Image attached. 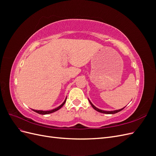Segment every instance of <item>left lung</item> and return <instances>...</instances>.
Here are the masks:
<instances>
[{"label":"left lung","mask_w":156,"mask_h":156,"mask_svg":"<svg viewBox=\"0 0 156 156\" xmlns=\"http://www.w3.org/2000/svg\"><path fill=\"white\" fill-rule=\"evenodd\" d=\"M88 101H89V102H90V105H92V107L94 108V109H95L96 111H97L98 112H101V113H105V114H108V115H111V114H115V113H117V112H120V111H121L122 110H123L124 108H125V107H123V108H120V109H119V110H115V111H103V110H101V109H100V108H97L96 107H95L94 106L92 103V102L90 101V100L88 99Z\"/></svg>","instance_id":"8db88e82"}]
</instances>
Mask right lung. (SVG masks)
Instances as JSON below:
<instances>
[{
    "label": "right lung",
    "mask_w": 156,
    "mask_h": 156,
    "mask_svg": "<svg viewBox=\"0 0 156 156\" xmlns=\"http://www.w3.org/2000/svg\"><path fill=\"white\" fill-rule=\"evenodd\" d=\"M66 99H67V97L66 98V99H65V100L64 101V102L62 103V104H61L60 106H58V107H56V108H54V109H52V110H49V111H42V110H34V109H32V111H34V112H37V113H38V114H40V115H48V114H50V113H53V112H55V111H58V110H59L60 108L62 107L64 104H65V103H66Z\"/></svg>",
    "instance_id": "right-lung-1"
}]
</instances>
